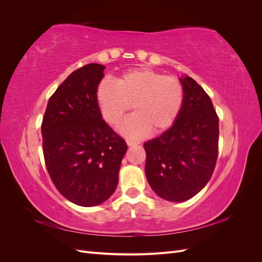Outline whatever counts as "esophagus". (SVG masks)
<instances>
[{
	"label": "esophagus",
	"instance_id": "34e87169",
	"mask_svg": "<svg viewBox=\"0 0 262 262\" xmlns=\"http://www.w3.org/2000/svg\"><path fill=\"white\" fill-rule=\"evenodd\" d=\"M140 143V142L138 141H133V140H126V144H128L129 146H132V145H138Z\"/></svg>",
	"mask_w": 262,
	"mask_h": 262
}]
</instances>
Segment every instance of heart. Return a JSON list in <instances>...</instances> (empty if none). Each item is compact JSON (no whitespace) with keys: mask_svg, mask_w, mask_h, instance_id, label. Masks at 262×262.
I'll list each match as a JSON object with an SVG mask.
<instances>
[{"mask_svg":"<svg viewBox=\"0 0 262 262\" xmlns=\"http://www.w3.org/2000/svg\"><path fill=\"white\" fill-rule=\"evenodd\" d=\"M102 118L117 125L132 108L136 113L120 125V131L131 138H141L150 130L161 133L169 129L184 105L185 92L175 76L138 68L116 78V85L102 81L96 91Z\"/></svg>","mask_w":262,"mask_h":262,"instance_id":"obj_1","label":"heart"}]
</instances>
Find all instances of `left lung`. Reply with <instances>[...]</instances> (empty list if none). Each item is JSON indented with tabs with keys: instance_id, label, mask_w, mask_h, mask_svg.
I'll use <instances>...</instances> for the list:
<instances>
[{
	"instance_id": "obj_1",
	"label": "left lung",
	"mask_w": 262,
	"mask_h": 262,
	"mask_svg": "<svg viewBox=\"0 0 262 262\" xmlns=\"http://www.w3.org/2000/svg\"><path fill=\"white\" fill-rule=\"evenodd\" d=\"M185 99L171 128L144 143L145 173L154 192L172 202L189 200L208 184L219 154V117L193 78H180Z\"/></svg>"
}]
</instances>
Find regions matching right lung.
Masks as SVG:
<instances>
[{
	"instance_id": "obj_1",
	"label": "right lung",
	"mask_w": 262,
	"mask_h": 262,
	"mask_svg": "<svg viewBox=\"0 0 262 262\" xmlns=\"http://www.w3.org/2000/svg\"><path fill=\"white\" fill-rule=\"evenodd\" d=\"M104 70L90 63L71 73L49 98L41 123L45 163L53 185L81 207L98 205L115 192L128 149L102 120L97 104Z\"/></svg>"
}]
</instances>
